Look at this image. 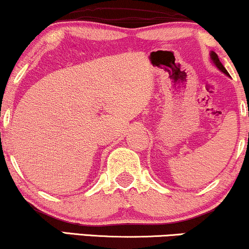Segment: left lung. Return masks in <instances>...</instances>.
<instances>
[{
	"mask_svg": "<svg viewBox=\"0 0 249 249\" xmlns=\"http://www.w3.org/2000/svg\"><path fill=\"white\" fill-rule=\"evenodd\" d=\"M210 57H211V59H212V61H213V64H214V65L215 66H217L218 67V69L219 70H220V71L221 72H223V73H225V74H226V75H229V77H230V73L229 72H227V70L226 69H225V67H224V65H223V64H221V61L220 60H219V58H218V54L217 53H215V52H211V53H210ZM248 115H249V113H248Z\"/></svg>",
	"mask_w": 249,
	"mask_h": 249,
	"instance_id": "1",
	"label": "left lung"
}]
</instances>
